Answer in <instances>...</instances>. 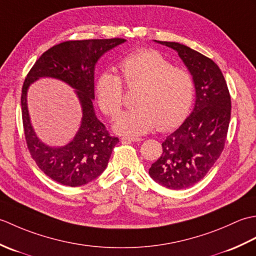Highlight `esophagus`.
Wrapping results in <instances>:
<instances>
[{
    "label": "esophagus",
    "instance_id": "obj_1",
    "mask_svg": "<svg viewBox=\"0 0 256 256\" xmlns=\"http://www.w3.org/2000/svg\"><path fill=\"white\" fill-rule=\"evenodd\" d=\"M121 140L122 142H140V140H143V138H128V136H123Z\"/></svg>",
    "mask_w": 256,
    "mask_h": 256
}]
</instances>
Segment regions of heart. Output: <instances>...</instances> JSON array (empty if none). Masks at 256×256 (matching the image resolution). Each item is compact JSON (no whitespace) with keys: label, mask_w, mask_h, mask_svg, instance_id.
<instances>
[{"label":"heart","mask_w":256,"mask_h":256,"mask_svg":"<svg viewBox=\"0 0 256 256\" xmlns=\"http://www.w3.org/2000/svg\"><path fill=\"white\" fill-rule=\"evenodd\" d=\"M121 76L103 70L96 81V94L101 110L116 118L124 102V84L140 86L135 94L136 106L123 112L116 130L121 134L140 135L155 128L160 131L182 124L192 108L194 96L192 76L174 64L160 52L143 50L130 54L118 64Z\"/></svg>","instance_id":"heart-1"}]
</instances>
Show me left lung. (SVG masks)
Instances as JSON below:
<instances>
[{
  "label": "left lung",
  "mask_w": 256,
  "mask_h": 256,
  "mask_svg": "<svg viewBox=\"0 0 256 256\" xmlns=\"http://www.w3.org/2000/svg\"><path fill=\"white\" fill-rule=\"evenodd\" d=\"M175 50L192 74V113L162 142V154L150 168L156 182L168 189L194 186L202 179L224 148L231 116V96L220 68L212 59L175 42H160Z\"/></svg>",
  "instance_id": "obj_1"
}]
</instances>
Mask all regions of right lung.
<instances>
[{
	"mask_svg": "<svg viewBox=\"0 0 256 256\" xmlns=\"http://www.w3.org/2000/svg\"><path fill=\"white\" fill-rule=\"evenodd\" d=\"M124 42L123 38L62 42L42 54L27 74L20 98L27 148L37 166L52 180L78 187L94 180L106 170L118 138L108 133L94 114V66L103 54ZM40 76L56 78L72 85L78 90L83 106L80 131L62 148L42 144L31 128L26 94L29 84Z\"/></svg>",
	"mask_w": 256,
	"mask_h": 256,
	"instance_id": "right-lung-1",
	"label": "right lung"
}]
</instances>
